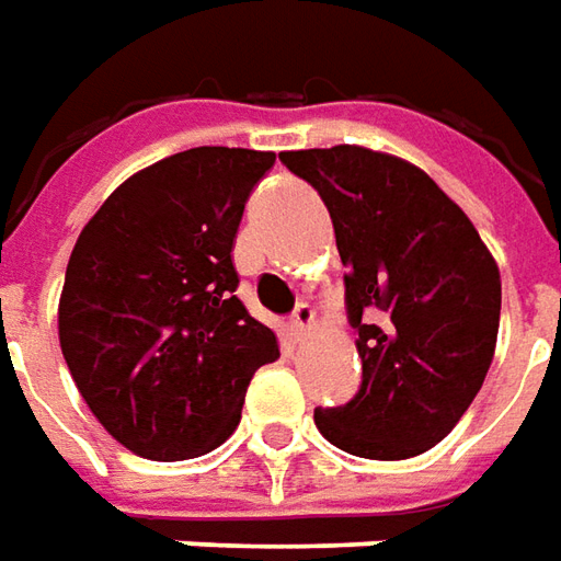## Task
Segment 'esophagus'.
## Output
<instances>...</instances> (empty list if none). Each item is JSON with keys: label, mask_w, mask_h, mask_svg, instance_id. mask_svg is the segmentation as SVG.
<instances>
[{"label": "esophagus", "mask_w": 561, "mask_h": 561, "mask_svg": "<svg viewBox=\"0 0 561 561\" xmlns=\"http://www.w3.org/2000/svg\"><path fill=\"white\" fill-rule=\"evenodd\" d=\"M312 319H316V312H312L310 304H297L295 312H291V331H295V337H304L312 329Z\"/></svg>", "instance_id": "1"}]
</instances>
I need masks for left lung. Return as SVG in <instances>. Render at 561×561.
Instances as JSON below:
<instances>
[{
	"instance_id": "1",
	"label": "left lung",
	"mask_w": 561,
	"mask_h": 561,
	"mask_svg": "<svg viewBox=\"0 0 561 561\" xmlns=\"http://www.w3.org/2000/svg\"><path fill=\"white\" fill-rule=\"evenodd\" d=\"M279 159L329 208L346 266V319L359 334V392L316 409V426L346 455H424L489 375L501 325L497 264L470 217L405 159L350 144Z\"/></svg>"
}]
</instances>
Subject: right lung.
Returning <instances> with one entry per match:
<instances>
[{"instance_id":"add662e5","label":"right lung","mask_w":561,"mask_h":561,"mask_svg":"<svg viewBox=\"0 0 561 561\" xmlns=\"http://www.w3.org/2000/svg\"><path fill=\"white\" fill-rule=\"evenodd\" d=\"M273 152L196 147L137 171L79 232L57 331L91 414L128 451L186 460L242 417L276 334L236 297L232 239Z\"/></svg>"}]
</instances>
